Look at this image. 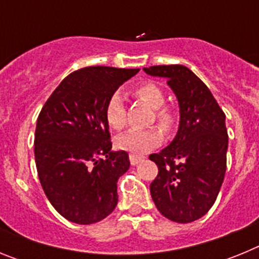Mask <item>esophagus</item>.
I'll use <instances>...</instances> for the list:
<instances>
[{
	"label": "esophagus",
	"instance_id": "34e87169",
	"mask_svg": "<svg viewBox=\"0 0 259 259\" xmlns=\"http://www.w3.org/2000/svg\"><path fill=\"white\" fill-rule=\"evenodd\" d=\"M141 161H144L143 155H135V154L130 155V162H131L132 166H136V164L140 163Z\"/></svg>",
	"mask_w": 259,
	"mask_h": 259
}]
</instances>
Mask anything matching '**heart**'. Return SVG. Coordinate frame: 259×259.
I'll use <instances>...</instances> for the list:
<instances>
[{"label":"heart","instance_id":"heart-1","mask_svg":"<svg viewBox=\"0 0 259 259\" xmlns=\"http://www.w3.org/2000/svg\"><path fill=\"white\" fill-rule=\"evenodd\" d=\"M132 93L148 106L154 109L155 120L162 131L170 132L175 125V114L171 109L164 107V95L161 89L153 83H143L135 87ZM105 118L110 127L120 131L125 125V109L123 97L115 92L107 101L105 107ZM154 119H152V122ZM162 141V132L157 127H148L143 130H130L125 134L116 137L115 144L120 150L132 154H141L159 145Z\"/></svg>","mask_w":259,"mask_h":259}]
</instances>
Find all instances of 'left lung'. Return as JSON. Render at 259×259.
I'll return each instance as SVG.
<instances>
[{
	"label": "left lung",
	"mask_w": 259,
	"mask_h": 259,
	"mask_svg": "<svg viewBox=\"0 0 259 259\" xmlns=\"http://www.w3.org/2000/svg\"><path fill=\"white\" fill-rule=\"evenodd\" d=\"M164 77L179 104L174 140L150 154L158 175L150 194L158 211L176 223H191L206 214L221 191L227 166L226 115L202 80L183 65L144 68Z\"/></svg>",
	"instance_id": "8db88e82"
}]
</instances>
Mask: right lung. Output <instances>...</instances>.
<instances>
[{
	"instance_id": "add662e5",
	"label": "right lung",
	"mask_w": 259,
	"mask_h": 259,
	"mask_svg": "<svg viewBox=\"0 0 259 259\" xmlns=\"http://www.w3.org/2000/svg\"><path fill=\"white\" fill-rule=\"evenodd\" d=\"M139 68L92 66L62 80L37 118L35 161L41 187L67 221L92 224L118 203L116 183L128 153L111 150L105 107Z\"/></svg>"
}]
</instances>
